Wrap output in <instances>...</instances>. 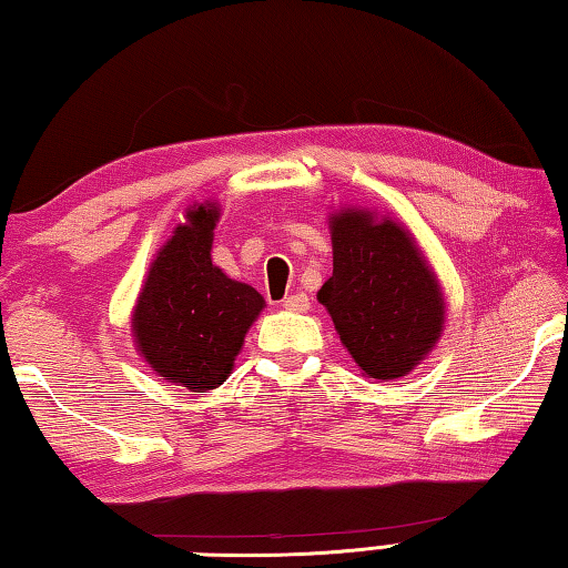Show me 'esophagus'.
Returning <instances> with one entry per match:
<instances>
[{
	"label": "esophagus",
	"mask_w": 568,
	"mask_h": 568,
	"mask_svg": "<svg viewBox=\"0 0 568 568\" xmlns=\"http://www.w3.org/2000/svg\"><path fill=\"white\" fill-rule=\"evenodd\" d=\"M283 307H285V311H293V313H305V311H311V297H307L305 293H293V295L285 297Z\"/></svg>",
	"instance_id": "esophagus-1"
}]
</instances>
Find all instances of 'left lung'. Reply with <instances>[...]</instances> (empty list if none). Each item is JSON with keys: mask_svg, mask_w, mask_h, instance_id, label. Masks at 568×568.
Here are the masks:
<instances>
[{"mask_svg": "<svg viewBox=\"0 0 568 568\" xmlns=\"http://www.w3.org/2000/svg\"><path fill=\"white\" fill-rule=\"evenodd\" d=\"M333 275L320 287L357 367L397 379L425 359L445 327V297L409 231L367 209L329 215Z\"/></svg>", "mask_w": 568, "mask_h": 568, "instance_id": "left-lung-1", "label": "left lung"}]
</instances>
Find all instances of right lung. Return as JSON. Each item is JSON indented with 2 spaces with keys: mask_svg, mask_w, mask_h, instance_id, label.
Listing matches in <instances>:
<instances>
[{
  "mask_svg": "<svg viewBox=\"0 0 568 568\" xmlns=\"http://www.w3.org/2000/svg\"><path fill=\"white\" fill-rule=\"evenodd\" d=\"M219 215L215 203L189 209V221L151 263L131 317L133 339L153 373L191 392L225 383L245 333L265 305L255 287L213 265Z\"/></svg>",
  "mask_w": 568,
  "mask_h": 568,
  "instance_id": "1",
  "label": "right lung"
}]
</instances>
